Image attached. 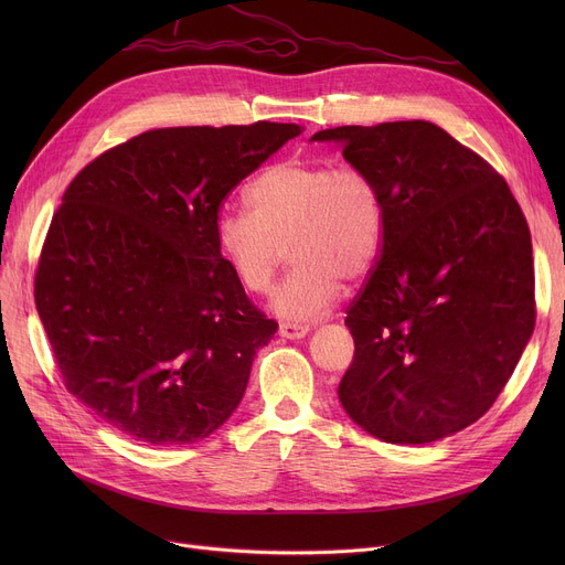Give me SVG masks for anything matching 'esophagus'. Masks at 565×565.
<instances>
[{
	"mask_svg": "<svg viewBox=\"0 0 565 565\" xmlns=\"http://www.w3.org/2000/svg\"><path fill=\"white\" fill-rule=\"evenodd\" d=\"M309 334V324H298V322H281L279 324V337L284 339H302Z\"/></svg>",
	"mask_w": 565,
	"mask_h": 565,
	"instance_id": "obj_1",
	"label": "esophagus"
}]
</instances>
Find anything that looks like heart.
<instances>
[{
    "mask_svg": "<svg viewBox=\"0 0 565 565\" xmlns=\"http://www.w3.org/2000/svg\"><path fill=\"white\" fill-rule=\"evenodd\" d=\"M249 211H224L215 241L245 290H270L279 265L295 267L273 292L270 307L286 320L330 311L343 279H366L384 241V205L373 175L358 164L286 158L265 167L247 188Z\"/></svg>",
    "mask_w": 565,
    "mask_h": 565,
    "instance_id": "heart-1",
    "label": "heart"
}]
</instances>
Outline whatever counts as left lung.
Here are the masks:
<instances>
[{
    "mask_svg": "<svg viewBox=\"0 0 565 565\" xmlns=\"http://www.w3.org/2000/svg\"><path fill=\"white\" fill-rule=\"evenodd\" d=\"M384 205L373 273L348 307V417L390 444L454 435L492 407L536 324L531 235L507 181L428 121L341 126Z\"/></svg>",
    "mask_w": 565,
    "mask_h": 565,
    "instance_id": "obj_1",
    "label": "left lung"
}]
</instances>
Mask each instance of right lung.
Segmentation results:
<instances>
[{
	"label": "right lung",
	"mask_w": 565,
	"mask_h": 565,
	"mask_svg": "<svg viewBox=\"0 0 565 565\" xmlns=\"http://www.w3.org/2000/svg\"><path fill=\"white\" fill-rule=\"evenodd\" d=\"M300 132L270 121L148 130L73 178L34 298L66 390L114 430L181 447L241 405L277 322L233 277L215 222L231 190Z\"/></svg>",
	"instance_id": "right-lung-1"
}]
</instances>
